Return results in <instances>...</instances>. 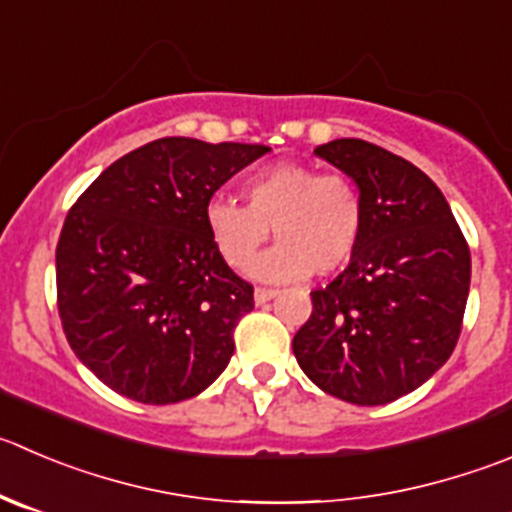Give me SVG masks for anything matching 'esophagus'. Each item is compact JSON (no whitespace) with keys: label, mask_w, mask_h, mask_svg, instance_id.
Masks as SVG:
<instances>
[{"label":"esophagus","mask_w":512,"mask_h":512,"mask_svg":"<svg viewBox=\"0 0 512 512\" xmlns=\"http://www.w3.org/2000/svg\"><path fill=\"white\" fill-rule=\"evenodd\" d=\"M279 294V291L276 289H269V286H259V289H256V304H266V301H271L274 299V296Z\"/></svg>","instance_id":"esophagus-1"}]
</instances>
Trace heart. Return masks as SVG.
<instances>
[{
    "instance_id": "obj_1",
    "label": "heart",
    "mask_w": 512,
    "mask_h": 512,
    "mask_svg": "<svg viewBox=\"0 0 512 512\" xmlns=\"http://www.w3.org/2000/svg\"><path fill=\"white\" fill-rule=\"evenodd\" d=\"M241 203L213 198L203 221L208 238L233 271H251L270 226L280 243L256 265L266 281H294L306 271L332 274L357 251L364 198L344 170L309 163H271L248 175Z\"/></svg>"
}]
</instances>
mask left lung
Masks as SVG:
<instances>
[{"mask_svg": "<svg viewBox=\"0 0 512 512\" xmlns=\"http://www.w3.org/2000/svg\"><path fill=\"white\" fill-rule=\"evenodd\" d=\"M352 175L364 228L347 269L311 291L296 362L332 397L374 407L425 384L460 339L470 248L440 188L410 160L359 138L314 148Z\"/></svg>", "mask_w": 512, "mask_h": 512, "instance_id": "left-lung-1", "label": "left lung"}]
</instances>
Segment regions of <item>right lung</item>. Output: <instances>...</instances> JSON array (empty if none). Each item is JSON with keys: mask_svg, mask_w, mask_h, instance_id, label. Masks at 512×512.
Returning a JSON list of instances; mask_svg holds the SVG:
<instances>
[{"mask_svg": "<svg viewBox=\"0 0 512 512\" xmlns=\"http://www.w3.org/2000/svg\"><path fill=\"white\" fill-rule=\"evenodd\" d=\"M266 145L160 138L115 160L57 241V309L72 352L123 397L173 405L226 369L253 286L208 238L206 213Z\"/></svg>", "mask_w": 512, "mask_h": 512, "instance_id": "right-lung-1", "label": "right lung"}]
</instances>
